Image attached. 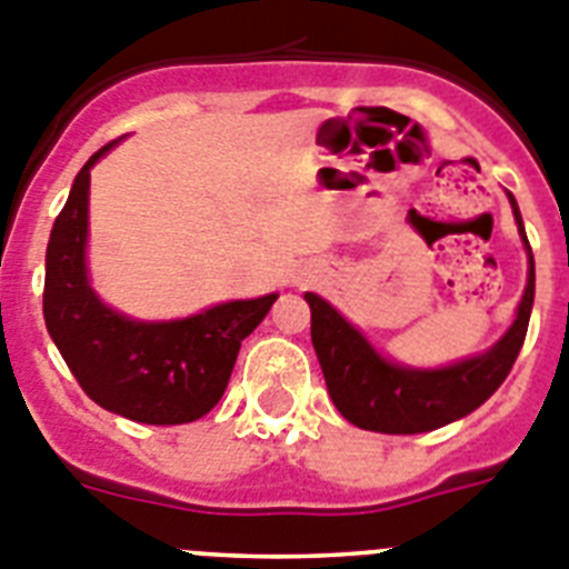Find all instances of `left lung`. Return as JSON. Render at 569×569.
<instances>
[{
	"label": "left lung",
	"instance_id": "1",
	"mask_svg": "<svg viewBox=\"0 0 569 569\" xmlns=\"http://www.w3.org/2000/svg\"><path fill=\"white\" fill-rule=\"evenodd\" d=\"M509 201H512L518 230L523 236L516 198L509 196ZM523 244L529 252V279L521 305H518V317L507 337L483 357L466 359L440 371H411V368L391 366L331 305L317 293H305L310 305V339H313L319 366L328 382V395L339 415L348 423L368 431L420 435V431L440 429L451 420H460L478 409L480 402H487L516 366L518 351L527 337L529 313H532L536 261H532L527 236H523Z\"/></svg>",
	"mask_w": 569,
	"mask_h": 569
}]
</instances>
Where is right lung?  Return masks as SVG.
<instances>
[{
  "label": "right lung",
  "instance_id": "1",
  "mask_svg": "<svg viewBox=\"0 0 569 569\" xmlns=\"http://www.w3.org/2000/svg\"><path fill=\"white\" fill-rule=\"evenodd\" d=\"M106 143L77 172L46 252L42 313L53 345L97 406L134 423H192L221 400L238 348L279 299L227 302L178 322H132L106 308L86 279L89 178Z\"/></svg>",
  "mask_w": 569,
  "mask_h": 569
}]
</instances>
